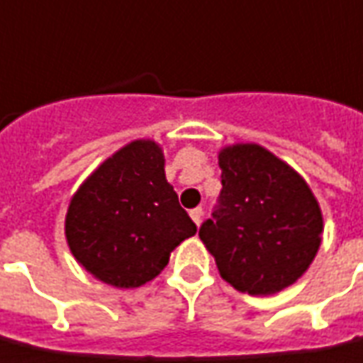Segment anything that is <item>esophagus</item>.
<instances>
[{"label":"esophagus","instance_id":"1","mask_svg":"<svg viewBox=\"0 0 363 363\" xmlns=\"http://www.w3.org/2000/svg\"><path fill=\"white\" fill-rule=\"evenodd\" d=\"M202 214H204V210L202 208H192L190 210V218H192V222L196 225H200V222H202Z\"/></svg>","mask_w":363,"mask_h":363}]
</instances>
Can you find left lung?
<instances>
[{"label": "left lung", "instance_id": "1", "mask_svg": "<svg viewBox=\"0 0 363 363\" xmlns=\"http://www.w3.org/2000/svg\"><path fill=\"white\" fill-rule=\"evenodd\" d=\"M222 190L200 240L218 271L247 295H273L301 277L320 247L323 214L301 174L253 143L218 155Z\"/></svg>", "mask_w": 363, "mask_h": 363}]
</instances>
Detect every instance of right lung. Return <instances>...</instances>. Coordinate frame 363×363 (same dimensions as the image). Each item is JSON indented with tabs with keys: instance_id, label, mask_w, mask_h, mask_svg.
Wrapping results in <instances>:
<instances>
[{
	"instance_id": "right-lung-1",
	"label": "right lung",
	"mask_w": 363,
	"mask_h": 363,
	"mask_svg": "<svg viewBox=\"0 0 363 363\" xmlns=\"http://www.w3.org/2000/svg\"><path fill=\"white\" fill-rule=\"evenodd\" d=\"M194 234L196 224L164 179V157L155 141H133L104 161L68 206L72 255L118 289L155 279L174 247Z\"/></svg>"
}]
</instances>
